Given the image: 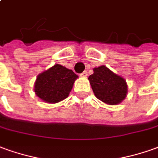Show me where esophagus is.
<instances>
[{
  "mask_svg": "<svg viewBox=\"0 0 158 158\" xmlns=\"http://www.w3.org/2000/svg\"><path fill=\"white\" fill-rule=\"evenodd\" d=\"M87 75H88V74H87L86 71H84L82 73L80 74V76H81V77H87Z\"/></svg>",
  "mask_w": 158,
  "mask_h": 158,
  "instance_id": "1",
  "label": "esophagus"
}]
</instances>
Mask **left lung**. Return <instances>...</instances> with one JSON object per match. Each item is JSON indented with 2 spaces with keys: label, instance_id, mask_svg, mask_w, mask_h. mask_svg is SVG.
Segmentation results:
<instances>
[{
  "label": "left lung",
  "instance_id": "left-lung-1",
  "mask_svg": "<svg viewBox=\"0 0 158 158\" xmlns=\"http://www.w3.org/2000/svg\"><path fill=\"white\" fill-rule=\"evenodd\" d=\"M94 73L89 76L95 96L102 102L115 105L124 100L127 92L126 80L114 73L105 66L93 69Z\"/></svg>",
  "mask_w": 158,
  "mask_h": 158
}]
</instances>
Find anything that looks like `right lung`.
I'll list each match as a JSON object with an SVG mask.
<instances>
[{"instance_id":"1","label":"right lung","mask_w":158,"mask_h":158,"mask_svg":"<svg viewBox=\"0 0 158 158\" xmlns=\"http://www.w3.org/2000/svg\"><path fill=\"white\" fill-rule=\"evenodd\" d=\"M77 78L72 70L56 64L37 76L34 90L42 100L56 103L68 98Z\"/></svg>"}]
</instances>
